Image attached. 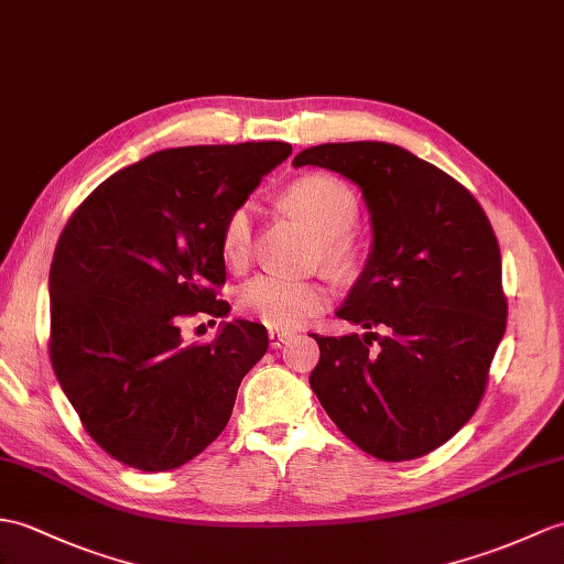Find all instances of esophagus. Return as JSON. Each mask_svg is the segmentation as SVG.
<instances>
[{
	"label": "esophagus",
	"instance_id": "obj_1",
	"mask_svg": "<svg viewBox=\"0 0 564 564\" xmlns=\"http://www.w3.org/2000/svg\"><path fill=\"white\" fill-rule=\"evenodd\" d=\"M288 338H291V334H285V332H279V329H271L269 332V346L271 348H281Z\"/></svg>",
	"mask_w": 564,
	"mask_h": 564
}]
</instances>
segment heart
Instances as JSON below:
<instances>
[{"label":"heart","mask_w":564,"mask_h":564,"mask_svg":"<svg viewBox=\"0 0 564 564\" xmlns=\"http://www.w3.org/2000/svg\"><path fill=\"white\" fill-rule=\"evenodd\" d=\"M285 204L322 240L324 257L341 264L350 257L348 232L356 228L358 196L332 175H307L285 189ZM252 247V206L240 204L223 223L220 250L228 264L242 267ZM329 303V291L314 281H293L261 273L238 293V307L271 329H295Z\"/></svg>","instance_id":"obj_1"}]
</instances>
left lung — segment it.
<instances>
[{
	"label": "left lung",
	"mask_w": 564,
	"mask_h": 564,
	"mask_svg": "<svg viewBox=\"0 0 564 564\" xmlns=\"http://www.w3.org/2000/svg\"><path fill=\"white\" fill-rule=\"evenodd\" d=\"M356 182L372 250L338 317L362 336H314L310 387L336 427L382 462L442 447L476 413L507 326L502 257L466 187L394 143L348 141L293 161Z\"/></svg>",
	"instance_id": "1"
}]
</instances>
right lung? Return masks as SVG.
I'll return each mask as SVG.
<instances>
[{
    "mask_svg": "<svg viewBox=\"0 0 564 564\" xmlns=\"http://www.w3.org/2000/svg\"><path fill=\"white\" fill-rule=\"evenodd\" d=\"M293 153L285 141L151 153L88 194L50 267V360L86 432L139 470L192 462L228 425L269 348L257 322L187 344L180 322L226 317L223 223Z\"/></svg>",
    "mask_w": 564,
    "mask_h": 564,
    "instance_id": "1",
    "label": "right lung"
}]
</instances>
